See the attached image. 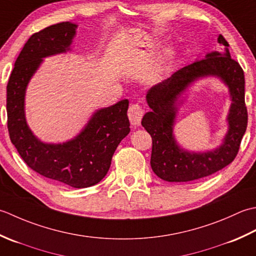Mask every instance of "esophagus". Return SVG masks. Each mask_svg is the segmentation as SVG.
<instances>
[{"label":"esophagus","instance_id":"1","mask_svg":"<svg viewBox=\"0 0 256 256\" xmlns=\"http://www.w3.org/2000/svg\"><path fill=\"white\" fill-rule=\"evenodd\" d=\"M144 116V109L138 104H134L128 109L129 120L134 126H139Z\"/></svg>","mask_w":256,"mask_h":256}]
</instances>
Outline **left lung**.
Listing matches in <instances>:
<instances>
[{
	"label": "left lung",
	"instance_id": "left-lung-1",
	"mask_svg": "<svg viewBox=\"0 0 256 256\" xmlns=\"http://www.w3.org/2000/svg\"><path fill=\"white\" fill-rule=\"evenodd\" d=\"M218 43L224 46L223 52H210L203 60H196L151 87L146 95L151 110L144 114L142 124L152 138L150 164L164 181L189 182L204 178L230 164L238 154L248 126L244 72L238 62L231 58L228 44L222 35ZM206 76L218 78L229 90L232 105L227 116L228 132L216 150L191 152L176 142L175 119L182 95L192 84Z\"/></svg>",
	"mask_w": 256,
	"mask_h": 256
}]
</instances>
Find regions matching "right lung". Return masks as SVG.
I'll use <instances>...</instances> for the list:
<instances>
[{
	"instance_id": "add662e5",
	"label": "right lung",
	"mask_w": 256,
	"mask_h": 256,
	"mask_svg": "<svg viewBox=\"0 0 256 256\" xmlns=\"http://www.w3.org/2000/svg\"><path fill=\"white\" fill-rule=\"evenodd\" d=\"M77 26L62 22L30 36L10 76L6 112L10 138L25 164L46 178L82 189L105 178L114 150L130 132L128 99L97 109L80 132L62 144L42 142L30 130L25 116V95L30 80L45 57L72 50Z\"/></svg>"
}]
</instances>
